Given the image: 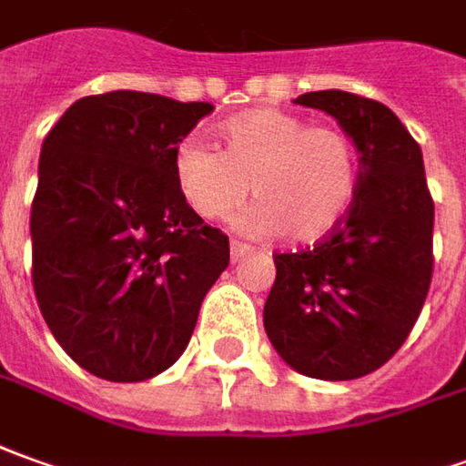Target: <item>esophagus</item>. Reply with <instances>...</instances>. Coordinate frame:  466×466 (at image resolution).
<instances>
[{"label": "esophagus", "instance_id": "obj_1", "mask_svg": "<svg viewBox=\"0 0 466 466\" xmlns=\"http://www.w3.org/2000/svg\"><path fill=\"white\" fill-rule=\"evenodd\" d=\"M251 246H246V243H240V240H233L230 243V261L236 264V261H240V258H246V256H251Z\"/></svg>", "mask_w": 466, "mask_h": 466}]
</instances>
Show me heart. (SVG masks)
Wrapping results in <instances>:
<instances>
[{
    "label": "heart",
    "instance_id": "1",
    "mask_svg": "<svg viewBox=\"0 0 466 466\" xmlns=\"http://www.w3.org/2000/svg\"><path fill=\"white\" fill-rule=\"evenodd\" d=\"M223 147L182 139L172 154L182 200L205 220H223L248 198L256 205L236 218L251 236L289 243L327 238L350 213L360 159L348 134L312 124L281 108H253L220 124Z\"/></svg>",
    "mask_w": 466,
    "mask_h": 466
}]
</instances>
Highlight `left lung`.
<instances>
[{
	"label": "left lung",
	"instance_id": "1",
	"mask_svg": "<svg viewBox=\"0 0 466 466\" xmlns=\"http://www.w3.org/2000/svg\"><path fill=\"white\" fill-rule=\"evenodd\" d=\"M297 104L337 118L360 152V182L325 240L276 253L264 327L297 373L352 380L390 360L421 314L434 271V200L421 147L388 106L348 91L304 93Z\"/></svg>",
	"mask_w": 466,
	"mask_h": 466
}]
</instances>
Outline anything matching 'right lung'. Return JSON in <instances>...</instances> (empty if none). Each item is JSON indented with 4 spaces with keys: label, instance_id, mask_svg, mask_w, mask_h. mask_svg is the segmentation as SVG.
Segmentation results:
<instances>
[{
    "label": "right lung",
    "instance_id": "obj_1",
    "mask_svg": "<svg viewBox=\"0 0 466 466\" xmlns=\"http://www.w3.org/2000/svg\"><path fill=\"white\" fill-rule=\"evenodd\" d=\"M210 104L111 91L67 108L43 141L32 287L45 322L96 378L175 365L230 261L228 236L182 200L172 154Z\"/></svg>",
    "mask_w": 466,
    "mask_h": 466
}]
</instances>
